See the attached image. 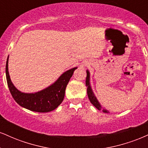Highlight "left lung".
<instances>
[{
	"label": "left lung",
	"instance_id": "left-lung-1",
	"mask_svg": "<svg viewBox=\"0 0 148 148\" xmlns=\"http://www.w3.org/2000/svg\"><path fill=\"white\" fill-rule=\"evenodd\" d=\"M87 72V77H86V81H85V85L88 87L87 88V92H88V96L89 99H90V102L93 106L95 107L96 108H97L99 110H103V112L104 113H110L108 110L106 109H103V108L101 107L100 103L99 102V101L97 100V97L94 95L93 91H92V89L91 88V85H90V72L88 70H86Z\"/></svg>",
	"mask_w": 148,
	"mask_h": 148
}]
</instances>
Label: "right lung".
Segmentation results:
<instances>
[{
  "mask_svg": "<svg viewBox=\"0 0 148 148\" xmlns=\"http://www.w3.org/2000/svg\"><path fill=\"white\" fill-rule=\"evenodd\" d=\"M9 56L7 59L5 72L8 85L12 97L19 106L37 112H48L58 108L63 101L65 88L77 67L66 71L53 84L35 93H25L14 86L8 71Z\"/></svg>",
  "mask_w": 148,
  "mask_h": 148,
  "instance_id": "obj_1",
  "label": "right lung"
}]
</instances>
